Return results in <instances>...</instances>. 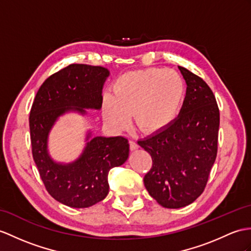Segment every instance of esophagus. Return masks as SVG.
<instances>
[{"instance_id":"obj_1","label":"esophagus","mask_w":251,"mask_h":251,"mask_svg":"<svg viewBox=\"0 0 251 251\" xmlns=\"http://www.w3.org/2000/svg\"><path fill=\"white\" fill-rule=\"evenodd\" d=\"M138 148V145L137 143L135 142V140H130V149L131 150H136Z\"/></svg>"}]
</instances>
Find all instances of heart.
I'll list each match as a JSON object with an SVG mask.
<instances>
[{"label":"heart","mask_w":251,"mask_h":251,"mask_svg":"<svg viewBox=\"0 0 251 251\" xmlns=\"http://www.w3.org/2000/svg\"><path fill=\"white\" fill-rule=\"evenodd\" d=\"M185 81L178 71L149 68L121 75L114 97L104 98L103 114L117 127H125L133 113V122L144 133L165 129L178 115L185 97Z\"/></svg>","instance_id":"obj_1"}]
</instances>
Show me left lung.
Returning a JSON list of instances; mask_svg holds the SVG:
<instances>
[{"label":"left lung","mask_w":251,"mask_h":251,"mask_svg":"<svg viewBox=\"0 0 251 251\" xmlns=\"http://www.w3.org/2000/svg\"><path fill=\"white\" fill-rule=\"evenodd\" d=\"M179 69L187 88L178 118L153 135L138 140L152 158L144 176L149 195L162 206L179 209L203 193L217 155L219 109L202 78Z\"/></svg>","instance_id":"8db88e82"}]
</instances>
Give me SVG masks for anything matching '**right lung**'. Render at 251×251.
<instances>
[{"label": "right lung", "instance_id": "obj_1", "mask_svg": "<svg viewBox=\"0 0 251 251\" xmlns=\"http://www.w3.org/2000/svg\"><path fill=\"white\" fill-rule=\"evenodd\" d=\"M108 75L101 66H67L46 79L30 108L32 153L40 178L55 200L71 207H88L107 196L108 173L129 157V140L122 136L91 138L78 160L62 165L49 156L48 134L66 112L85 114L84 108H101L102 87Z\"/></svg>", "mask_w": 251, "mask_h": 251}]
</instances>
